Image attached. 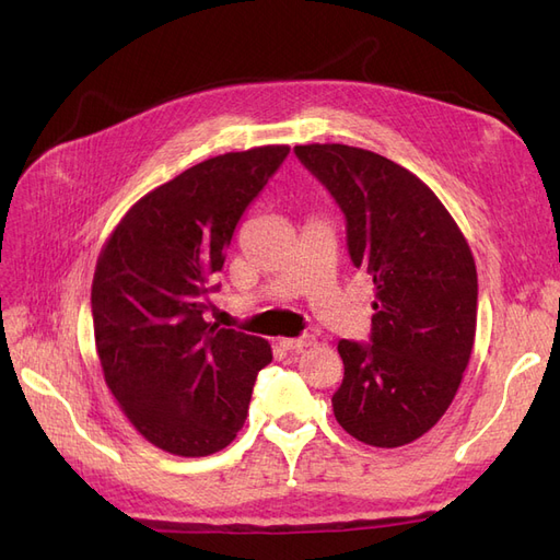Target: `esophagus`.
I'll list each match as a JSON object with an SVG mask.
<instances>
[{
  "instance_id": "1",
  "label": "esophagus",
  "mask_w": 560,
  "mask_h": 560,
  "mask_svg": "<svg viewBox=\"0 0 560 560\" xmlns=\"http://www.w3.org/2000/svg\"><path fill=\"white\" fill-rule=\"evenodd\" d=\"M313 343L311 336H301V338H280V348L287 352H299L303 348H308Z\"/></svg>"
}]
</instances>
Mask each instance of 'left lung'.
Segmentation results:
<instances>
[{"label":"left lung","instance_id":"left-lung-1","mask_svg":"<svg viewBox=\"0 0 560 560\" xmlns=\"http://www.w3.org/2000/svg\"><path fill=\"white\" fill-rule=\"evenodd\" d=\"M348 222L352 264L374 280L371 343H338L334 416L350 436L397 448L446 413L477 334V266L430 186L374 151L299 144Z\"/></svg>","mask_w":560,"mask_h":560}]
</instances>
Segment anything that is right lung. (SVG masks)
Returning a JSON list of instances; mask_svg holds the SVG:
<instances>
[{"label": "right lung", "mask_w": 560, "mask_h": 560, "mask_svg": "<svg viewBox=\"0 0 560 560\" xmlns=\"http://www.w3.org/2000/svg\"><path fill=\"white\" fill-rule=\"evenodd\" d=\"M290 154L266 144L202 161L142 196L100 252L91 306L100 366L149 444L202 457L226 448L268 341L206 319L235 224Z\"/></svg>", "instance_id": "right-lung-1"}]
</instances>
